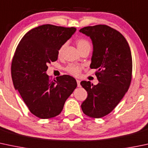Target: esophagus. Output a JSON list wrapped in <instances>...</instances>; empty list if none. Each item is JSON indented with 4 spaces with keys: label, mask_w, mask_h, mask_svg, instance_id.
I'll return each instance as SVG.
<instances>
[{
    "label": "esophagus",
    "mask_w": 148,
    "mask_h": 148,
    "mask_svg": "<svg viewBox=\"0 0 148 148\" xmlns=\"http://www.w3.org/2000/svg\"><path fill=\"white\" fill-rule=\"evenodd\" d=\"M77 86H78V87H80V86H81V85H80V81H79V80H78V79H77Z\"/></svg>",
    "instance_id": "esophagus-1"
}]
</instances>
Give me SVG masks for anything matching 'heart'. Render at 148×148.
Wrapping results in <instances>:
<instances>
[{
    "label": "heart",
    "mask_w": 148,
    "mask_h": 148,
    "mask_svg": "<svg viewBox=\"0 0 148 148\" xmlns=\"http://www.w3.org/2000/svg\"><path fill=\"white\" fill-rule=\"evenodd\" d=\"M76 44H77V48H78L79 51L82 50V49H91V45H90L89 42L85 38H79L77 39V41H76ZM65 47H66V44H63L62 45L60 46V47L58 49V56L59 57H61L63 54L64 50L65 49ZM66 71L68 73L73 76H79L80 74L81 71H82V67L79 65L77 64H69V66H67L66 67Z\"/></svg>",
    "instance_id": "1"
}]
</instances>
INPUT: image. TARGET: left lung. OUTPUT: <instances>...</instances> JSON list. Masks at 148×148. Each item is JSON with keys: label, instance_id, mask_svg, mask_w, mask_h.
Masks as SVG:
<instances>
[{"label": "left lung", "instance_id": "left-lung-1", "mask_svg": "<svg viewBox=\"0 0 148 148\" xmlns=\"http://www.w3.org/2000/svg\"><path fill=\"white\" fill-rule=\"evenodd\" d=\"M92 41L91 69H97L99 84L82 81L88 96L82 104L86 116L99 119L114 109L125 94L132 79L133 62L130 47L123 35L106 25L84 27L79 30Z\"/></svg>", "mask_w": 148, "mask_h": 148}]
</instances>
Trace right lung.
<instances>
[{
    "instance_id": "right-lung-1",
    "label": "right lung",
    "mask_w": 148,
    "mask_h": 148,
    "mask_svg": "<svg viewBox=\"0 0 148 148\" xmlns=\"http://www.w3.org/2000/svg\"><path fill=\"white\" fill-rule=\"evenodd\" d=\"M75 27L43 25L27 32L16 48L11 64L14 87L29 111L42 119L58 116L77 86L69 75L49 80L47 64L58 58V49L76 32Z\"/></svg>"
}]
</instances>
